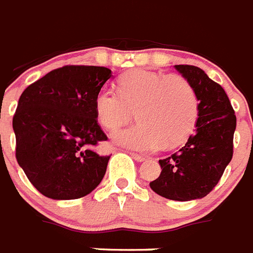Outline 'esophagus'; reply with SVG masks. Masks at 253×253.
Instances as JSON below:
<instances>
[{"label": "esophagus", "mask_w": 253, "mask_h": 253, "mask_svg": "<svg viewBox=\"0 0 253 253\" xmlns=\"http://www.w3.org/2000/svg\"><path fill=\"white\" fill-rule=\"evenodd\" d=\"M131 157H132L133 159L136 160V162H144V160H145V157H142V155H139V154L132 153V154H131Z\"/></svg>", "instance_id": "esophagus-1"}]
</instances>
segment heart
<instances>
[{"instance_id":"obj_1","label":"heart","mask_w":253,"mask_h":253,"mask_svg":"<svg viewBox=\"0 0 253 253\" xmlns=\"http://www.w3.org/2000/svg\"><path fill=\"white\" fill-rule=\"evenodd\" d=\"M136 111L139 124L113 131L116 144L136 151L177 146L192 132L199 100L192 85L179 75L132 70L118 80V93L102 89L95 96L96 117L105 128L128 122Z\"/></svg>"}]
</instances>
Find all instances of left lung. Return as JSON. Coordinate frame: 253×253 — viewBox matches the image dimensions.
Instances as JSON below:
<instances>
[{
	"instance_id": "obj_1",
	"label": "left lung",
	"mask_w": 253,
	"mask_h": 253,
	"mask_svg": "<svg viewBox=\"0 0 253 253\" xmlns=\"http://www.w3.org/2000/svg\"><path fill=\"white\" fill-rule=\"evenodd\" d=\"M174 67L196 93L199 118L183 148L159 160L162 172L150 187L166 199L191 201L205 197L232 160L237 118L227 93L205 71L191 65Z\"/></svg>"
}]
</instances>
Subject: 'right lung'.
I'll return each instance as SVG.
<instances>
[{
    "label": "right lung",
    "instance_id": "1",
    "mask_svg": "<svg viewBox=\"0 0 253 253\" xmlns=\"http://www.w3.org/2000/svg\"><path fill=\"white\" fill-rule=\"evenodd\" d=\"M111 76L100 66H63L21 94L12 118L16 160L42 195L80 199L102 182L111 157L94 150L108 140L95 96Z\"/></svg>",
    "mask_w": 253,
    "mask_h": 253
}]
</instances>
